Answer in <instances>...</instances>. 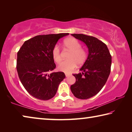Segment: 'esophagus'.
<instances>
[{
	"mask_svg": "<svg viewBox=\"0 0 132 132\" xmlns=\"http://www.w3.org/2000/svg\"><path fill=\"white\" fill-rule=\"evenodd\" d=\"M65 75H66V77H69V76H70V75H69V74H67V73H66Z\"/></svg>",
	"mask_w": 132,
	"mask_h": 132,
	"instance_id": "1",
	"label": "esophagus"
}]
</instances>
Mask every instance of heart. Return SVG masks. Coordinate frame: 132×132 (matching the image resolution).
Listing matches in <instances>:
<instances>
[{"mask_svg":"<svg viewBox=\"0 0 132 132\" xmlns=\"http://www.w3.org/2000/svg\"><path fill=\"white\" fill-rule=\"evenodd\" d=\"M64 46L70 51L68 58L69 59L61 62L57 66L59 70L65 73H70L76 68L77 64L79 66L86 62L87 55L86 51L81 48L80 42L75 38L70 37L64 39ZM52 55L56 63H60L62 61L61 51L59 46L55 45L52 51Z\"/></svg>","mask_w":132,"mask_h":132,"instance_id":"b5f03b06","label":"heart"}]
</instances>
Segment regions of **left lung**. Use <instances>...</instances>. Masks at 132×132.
<instances>
[{
    "mask_svg": "<svg viewBox=\"0 0 132 132\" xmlns=\"http://www.w3.org/2000/svg\"><path fill=\"white\" fill-rule=\"evenodd\" d=\"M71 35L86 45L88 55L80 69L81 73L73 75L76 80L70 90L76 98L88 99L97 94L106 83L111 72L112 57L106 44L97 38L82 34Z\"/></svg>",
    "mask_w": 132,
    "mask_h": 132,
    "instance_id": "8db88e82",
    "label": "left lung"
}]
</instances>
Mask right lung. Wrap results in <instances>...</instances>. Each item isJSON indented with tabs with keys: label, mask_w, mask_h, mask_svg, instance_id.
<instances>
[{
	"label": "right lung",
	"mask_w": 132,
	"mask_h": 132,
	"mask_svg": "<svg viewBox=\"0 0 132 132\" xmlns=\"http://www.w3.org/2000/svg\"><path fill=\"white\" fill-rule=\"evenodd\" d=\"M69 33L39 35L24 42L17 52V71L27 92L41 100H48L57 92L65 78L62 71L52 72L56 68L52 51L58 40Z\"/></svg>",
	"instance_id": "obj_1"
}]
</instances>
